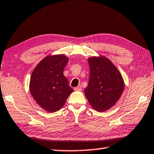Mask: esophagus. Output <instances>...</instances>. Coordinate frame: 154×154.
I'll return each mask as SVG.
<instances>
[{
    "instance_id": "34e87169",
    "label": "esophagus",
    "mask_w": 154,
    "mask_h": 154,
    "mask_svg": "<svg viewBox=\"0 0 154 154\" xmlns=\"http://www.w3.org/2000/svg\"><path fill=\"white\" fill-rule=\"evenodd\" d=\"M74 90H75V91H82V85H78L77 87H76V88H74Z\"/></svg>"
}]
</instances>
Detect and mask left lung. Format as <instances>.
I'll return each mask as SVG.
<instances>
[{
  "instance_id": "8db88e82",
  "label": "left lung",
  "mask_w": 154,
  "mask_h": 154,
  "mask_svg": "<svg viewBox=\"0 0 154 154\" xmlns=\"http://www.w3.org/2000/svg\"><path fill=\"white\" fill-rule=\"evenodd\" d=\"M90 78L85 96L94 110L103 112L116 105L124 89L122 75L110 60L103 56L88 60Z\"/></svg>"
}]
</instances>
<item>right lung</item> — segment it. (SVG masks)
<instances>
[{
    "mask_svg": "<svg viewBox=\"0 0 154 154\" xmlns=\"http://www.w3.org/2000/svg\"><path fill=\"white\" fill-rule=\"evenodd\" d=\"M69 58L63 54L49 55L36 65L32 72L31 95L41 108L53 113L62 108L73 92L63 74Z\"/></svg>",
    "mask_w": 154,
    "mask_h": 154,
    "instance_id": "add662e5",
    "label": "right lung"
}]
</instances>
